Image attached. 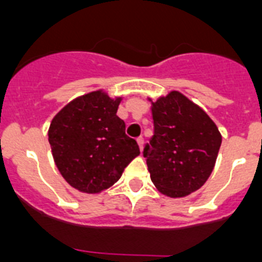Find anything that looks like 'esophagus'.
<instances>
[{
	"mask_svg": "<svg viewBox=\"0 0 262 262\" xmlns=\"http://www.w3.org/2000/svg\"><path fill=\"white\" fill-rule=\"evenodd\" d=\"M136 142H138V145H139V148H140V151H143V145H144V139H143L142 136H140V138L136 139Z\"/></svg>",
	"mask_w": 262,
	"mask_h": 262,
	"instance_id": "obj_1",
	"label": "esophagus"
}]
</instances>
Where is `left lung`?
<instances>
[{
    "instance_id": "8db88e82",
    "label": "left lung",
    "mask_w": 262,
    "mask_h": 262,
    "mask_svg": "<svg viewBox=\"0 0 262 262\" xmlns=\"http://www.w3.org/2000/svg\"><path fill=\"white\" fill-rule=\"evenodd\" d=\"M154 136L143 156L151 180L164 195L181 198L211 174L222 144L216 124L180 92L152 102Z\"/></svg>"
}]
</instances>
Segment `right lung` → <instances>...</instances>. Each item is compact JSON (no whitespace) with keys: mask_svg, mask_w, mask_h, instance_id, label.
<instances>
[{"mask_svg":"<svg viewBox=\"0 0 262 262\" xmlns=\"http://www.w3.org/2000/svg\"><path fill=\"white\" fill-rule=\"evenodd\" d=\"M122 98L102 90L73 99L55 115L48 142L59 172L82 193H99L114 185L139 154L117 115Z\"/></svg>","mask_w":262,"mask_h":262,"instance_id":"obj_1","label":"right lung"}]
</instances>
